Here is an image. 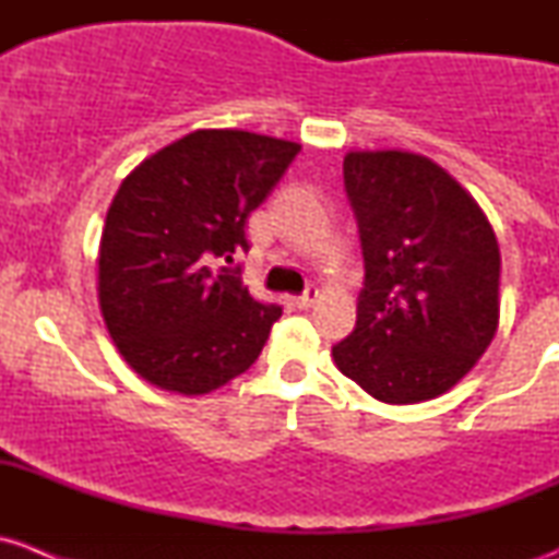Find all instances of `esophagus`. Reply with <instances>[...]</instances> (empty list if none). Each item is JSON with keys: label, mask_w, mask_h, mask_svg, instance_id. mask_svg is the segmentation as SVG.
I'll return each mask as SVG.
<instances>
[{"label": "esophagus", "mask_w": 559, "mask_h": 559, "mask_svg": "<svg viewBox=\"0 0 559 559\" xmlns=\"http://www.w3.org/2000/svg\"><path fill=\"white\" fill-rule=\"evenodd\" d=\"M316 300H319V289H316V286H308L300 297H295V306L306 311V308H311Z\"/></svg>", "instance_id": "esophagus-1"}]
</instances>
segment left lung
I'll return each instance as SVG.
<instances>
[{"label": "left lung", "mask_w": 559, "mask_h": 559, "mask_svg": "<svg viewBox=\"0 0 559 559\" xmlns=\"http://www.w3.org/2000/svg\"><path fill=\"white\" fill-rule=\"evenodd\" d=\"M343 183L359 224L365 289L357 326L332 346V359L381 403L438 397L498 332L492 224L443 167L408 151H352Z\"/></svg>", "instance_id": "8db88e82"}]
</instances>
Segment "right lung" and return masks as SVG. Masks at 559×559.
Wrapping results in <instances>:
<instances>
[{
  "label": "right lung",
  "mask_w": 559,
  "mask_h": 559,
  "mask_svg": "<svg viewBox=\"0 0 559 559\" xmlns=\"http://www.w3.org/2000/svg\"><path fill=\"white\" fill-rule=\"evenodd\" d=\"M300 145L243 129H197L118 186L97 257L107 332L129 368L167 392L207 394L246 373L281 306L257 302L240 270L246 218Z\"/></svg>",
  "instance_id": "add662e5"
}]
</instances>
